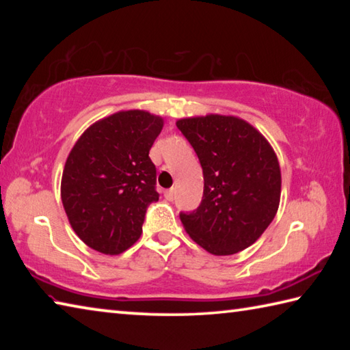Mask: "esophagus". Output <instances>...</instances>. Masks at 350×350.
Returning a JSON list of instances; mask_svg holds the SVG:
<instances>
[{
	"label": "esophagus",
	"instance_id": "obj_1",
	"mask_svg": "<svg viewBox=\"0 0 350 350\" xmlns=\"http://www.w3.org/2000/svg\"><path fill=\"white\" fill-rule=\"evenodd\" d=\"M165 199H167V200L174 199V189L173 188H170V189H167V191H165Z\"/></svg>",
	"mask_w": 350,
	"mask_h": 350
}]
</instances>
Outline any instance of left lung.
<instances>
[{
	"instance_id": "1",
	"label": "left lung",
	"mask_w": 350,
	"mask_h": 350,
	"mask_svg": "<svg viewBox=\"0 0 350 350\" xmlns=\"http://www.w3.org/2000/svg\"><path fill=\"white\" fill-rule=\"evenodd\" d=\"M176 125L204 173L200 205L180 213L187 233L217 256L250 247L280 206L281 170L273 148L250 123L233 116L180 118Z\"/></svg>"
}]
</instances>
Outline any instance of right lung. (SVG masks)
<instances>
[{
    "mask_svg": "<svg viewBox=\"0 0 350 350\" xmlns=\"http://www.w3.org/2000/svg\"><path fill=\"white\" fill-rule=\"evenodd\" d=\"M162 128V117L120 111L91 125L70 150L62 202L88 247L120 254L140 238L146 208L159 200L148 154Z\"/></svg>",
    "mask_w": 350,
    "mask_h": 350,
    "instance_id": "1",
    "label": "right lung"
}]
</instances>
